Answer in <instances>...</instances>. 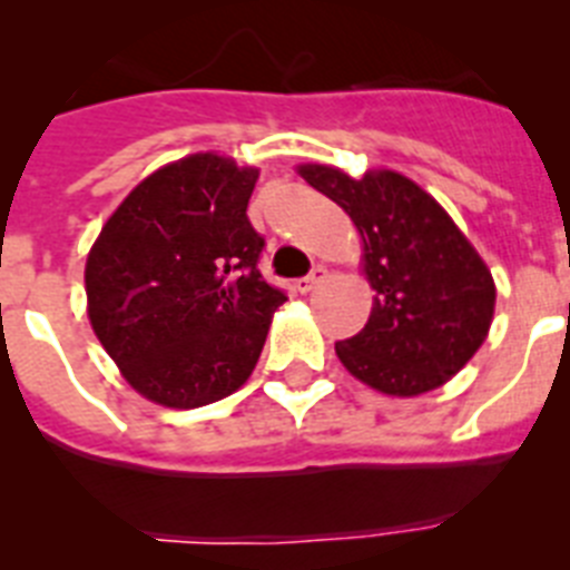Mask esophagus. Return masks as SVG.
<instances>
[{"label":"esophagus","mask_w":570,"mask_h":570,"mask_svg":"<svg viewBox=\"0 0 570 570\" xmlns=\"http://www.w3.org/2000/svg\"><path fill=\"white\" fill-rule=\"evenodd\" d=\"M328 279V268H325V265H316L314 271H311L308 276H305V279H299L296 282V288L302 291V294H311V291H316L322 285V282Z\"/></svg>","instance_id":"esophagus-1"}]
</instances>
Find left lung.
<instances>
[{"instance_id":"obj_1","label":"left lung","mask_w":570,"mask_h":570,"mask_svg":"<svg viewBox=\"0 0 570 570\" xmlns=\"http://www.w3.org/2000/svg\"><path fill=\"white\" fill-rule=\"evenodd\" d=\"M296 174L360 230L374 305L360 334L336 342L347 374L387 396L445 385L491 331L497 285L485 259L434 196L396 170L354 179L334 165L305 163Z\"/></svg>"}]
</instances>
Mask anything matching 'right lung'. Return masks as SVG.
Masks as SVG:
<instances>
[{"label":"right lung","mask_w":570,"mask_h":570,"mask_svg":"<svg viewBox=\"0 0 570 570\" xmlns=\"http://www.w3.org/2000/svg\"><path fill=\"white\" fill-rule=\"evenodd\" d=\"M259 168L205 150L163 165L108 216L85 262L90 328L136 394L203 407L254 374L285 294L256 271Z\"/></svg>","instance_id":"obj_1"}]
</instances>
